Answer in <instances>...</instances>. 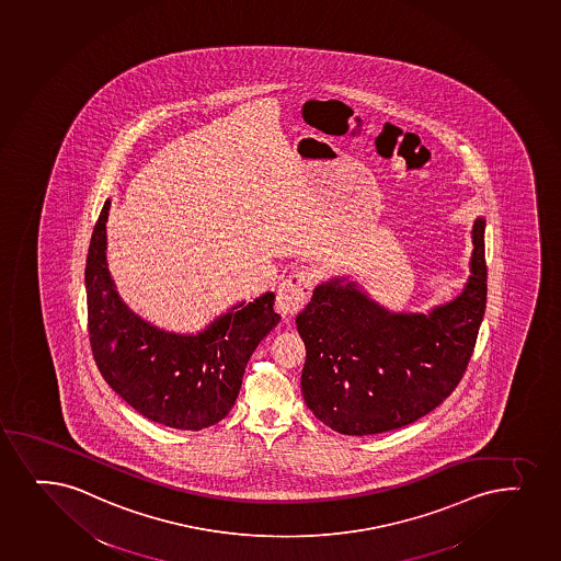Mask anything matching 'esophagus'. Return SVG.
Masks as SVG:
<instances>
[{"label": "esophagus", "instance_id": "esophagus-1", "mask_svg": "<svg viewBox=\"0 0 561 561\" xmlns=\"http://www.w3.org/2000/svg\"><path fill=\"white\" fill-rule=\"evenodd\" d=\"M314 273L309 270H297L290 277L278 284L277 310L283 318H291L304 309L314 288Z\"/></svg>", "mask_w": 561, "mask_h": 561}]
</instances>
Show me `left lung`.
<instances>
[{"label": "left lung", "instance_id": "8db88e82", "mask_svg": "<svg viewBox=\"0 0 561 561\" xmlns=\"http://www.w3.org/2000/svg\"><path fill=\"white\" fill-rule=\"evenodd\" d=\"M462 294L428 312H391L348 278L318 284L297 314L307 348L301 391L333 431L368 436L410 425L462 380L486 307L484 219L471 230Z\"/></svg>", "mask_w": 561, "mask_h": 561}]
</instances>
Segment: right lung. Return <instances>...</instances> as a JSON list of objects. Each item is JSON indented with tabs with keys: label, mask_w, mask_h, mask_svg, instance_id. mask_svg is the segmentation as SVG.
<instances>
[{
	"label": "right lung",
	"mask_w": 561,
	"mask_h": 561,
	"mask_svg": "<svg viewBox=\"0 0 561 561\" xmlns=\"http://www.w3.org/2000/svg\"><path fill=\"white\" fill-rule=\"evenodd\" d=\"M108 211L106 201L85 262L88 328L99 370L149 421L180 431L219 423L236 404L252 352L280 322L275 294L241 301L196 335L157 328L117 294L106 262Z\"/></svg>",
	"instance_id": "1"
}]
</instances>
